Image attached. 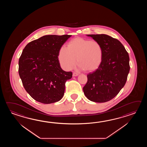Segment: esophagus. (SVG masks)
I'll use <instances>...</instances> for the list:
<instances>
[{
	"label": "esophagus",
	"mask_w": 147,
	"mask_h": 147,
	"mask_svg": "<svg viewBox=\"0 0 147 147\" xmlns=\"http://www.w3.org/2000/svg\"><path fill=\"white\" fill-rule=\"evenodd\" d=\"M79 74H78V73H77V72H74L73 73V74H72V76H74V77H76V76H78Z\"/></svg>",
	"instance_id": "esophagus-1"
}]
</instances>
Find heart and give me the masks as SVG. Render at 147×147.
<instances>
[{"label":"heart","instance_id":"1","mask_svg":"<svg viewBox=\"0 0 147 147\" xmlns=\"http://www.w3.org/2000/svg\"><path fill=\"white\" fill-rule=\"evenodd\" d=\"M103 49L98 41L75 38L69 41L68 47L60 48L58 60L63 69L69 70L76 61L82 70L92 71L98 69L103 59Z\"/></svg>","mask_w":147,"mask_h":147}]
</instances>
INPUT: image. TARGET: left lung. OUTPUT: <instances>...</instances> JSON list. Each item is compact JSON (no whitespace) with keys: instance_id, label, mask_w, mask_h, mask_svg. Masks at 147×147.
<instances>
[{"instance_id":"left-lung-1","label":"left lung","mask_w":147,"mask_h":147,"mask_svg":"<svg viewBox=\"0 0 147 147\" xmlns=\"http://www.w3.org/2000/svg\"><path fill=\"white\" fill-rule=\"evenodd\" d=\"M87 36L101 44L103 56L99 67L88 74L83 90L91 101L105 102L116 97L125 86L130 70L129 54L118 40L108 35Z\"/></svg>"}]
</instances>
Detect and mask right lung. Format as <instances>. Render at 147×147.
<instances>
[{
    "label": "right lung",
    "instance_id": "right-lung-1",
    "mask_svg": "<svg viewBox=\"0 0 147 147\" xmlns=\"http://www.w3.org/2000/svg\"><path fill=\"white\" fill-rule=\"evenodd\" d=\"M71 35H46L28 43L19 59V75L25 90L34 99L49 104L61 100L72 72L61 68L60 48Z\"/></svg>",
    "mask_w": 147,
    "mask_h": 147
}]
</instances>
